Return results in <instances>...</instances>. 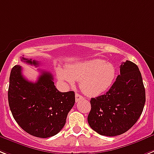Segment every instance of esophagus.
<instances>
[{"label":"esophagus","mask_w":154,"mask_h":154,"mask_svg":"<svg viewBox=\"0 0 154 154\" xmlns=\"http://www.w3.org/2000/svg\"><path fill=\"white\" fill-rule=\"evenodd\" d=\"M81 99H84V97L82 96V95H80V94H78V93H76V95H75V101L77 103V102L81 100Z\"/></svg>","instance_id":"1"}]
</instances>
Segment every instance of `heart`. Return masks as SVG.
<instances>
[{"instance_id": "b5f03b06", "label": "heart", "mask_w": 154, "mask_h": 154, "mask_svg": "<svg viewBox=\"0 0 154 154\" xmlns=\"http://www.w3.org/2000/svg\"><path fill=\"white\" fill-rule=\"evenodd\" d=\"M117 75L114 65L103 59H90L59 68L57 77L63 82L73 85L80 81V88L85 95L97 96L112 86Z\"/></svg>"}]
</instances>
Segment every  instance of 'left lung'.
<instances>
[{"label":"left lung","instance_id":"1","mask_svg":"<svg viewBox=\"0 0 154 154\" xmlns=\"http://www.w3.org/2000/svg\"><path fill=\"white\" fill-rule=\"evenodd\" d=\"M145 102V88L139 67L127 60L120 66V75L109 91L91 98L88 122L99 135H121L136 123Z\"/></svg>","mask_w":154,"mask_h":154}]
</instances>
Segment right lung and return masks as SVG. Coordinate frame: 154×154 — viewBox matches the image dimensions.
<instances>
[{
  "label": "right lung",
  "mask_w": 154,
  "mask_h": 154,
  "mask_svg": "<svg viewBox=\"0 0 154 154\" xmlns=\"http://www.w3.org/2000/svg\"><path fill=\"white\" fill-rule=\"evenodd\" d=\"M21 60L29 65H39L36 60L24 57ZM8 97L18 125L38 138H48L61 131L75 103L74 92L59 91L54 85L51 73L41 70L37 81L31 82L23 77L19 65L11 69Z\"/></svg>",
  "instance_id": "1"
}]
</instances>
